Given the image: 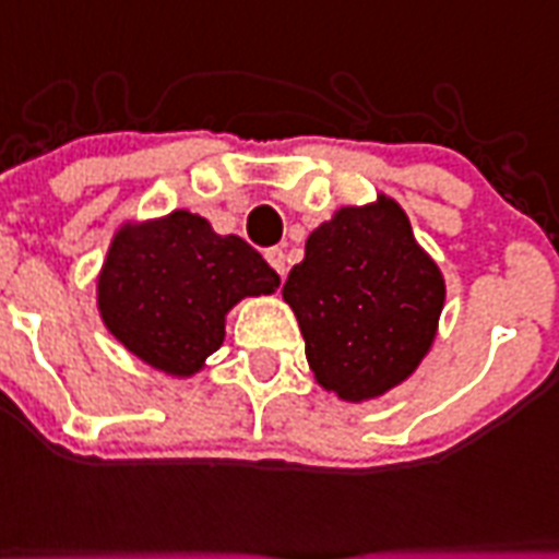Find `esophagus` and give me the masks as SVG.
Segmentation results:
<instances>
[{
  "label": "esophagus",
  "instance_id": "obj_1",
  "mask_svg": "<svg viewBox=\"0 0 559 559\" xmlns=\"http://www.w3.org/2000/svg\"><path fill=\"white\" fill-rule=\"evenodd\" d=\"M266 261H270V266L275 272H278L281 278H284V272H287V258H284V249H266Z\"/></svg>",
  "mask_w": 559,
  "mask_h": 559
}]
</instances>
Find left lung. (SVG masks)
Masks as SVG:
<instances>
[{"mask_svg": "<svg viewBox=\"0 0 559 559\" xmlns=\"http://www.w3.org/2000/svg\"><path fill=\"white\" fill-rule=\"evenodd\" d=\"M281 293L298 319L316 382L362 403L415 373L432 348L447 287L406 211L380 193L316 228Z\"/></svg>", "mask_w": 559, "mask_h": 559, "instance_id": "8db88e82", "label": "left lung"}]
</instances>
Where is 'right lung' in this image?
I'll return each instance as SVG.
<instances>
[{"mask_svg": "<svg viewBox=\"0 0 559 559\" xmlns=\"http://www.w3.org/2000/svg\"><path fill=\"white\" fill-rule=\"evenodd\" d=\"M278 284L243 237L217 235L209 219L179 209L118 228L98 275V310L133 357L193 377L226 340L228 310Z\"/></svg>", "mask_w": 559, "mask_h": 559, "instance_id": "add662e5", "label": "right lung"}]
</instances>
